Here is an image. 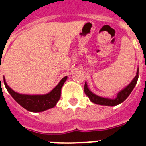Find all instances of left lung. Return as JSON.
<instances>
[{
	"instance_id": "1",
	"label": "left lung",
	"mask_w": 146,
	"mask_h": 146,
	"mask_svg": "<svg viewBox=\"0 0 146 146\" xmlns=\"http://www.w3.org/2000/svg\"><path fill=\"white\" fill-rule=\"evenodd\" d=\"M139 79V69L137 70L136 76H135L133 80L131 82L130 84H128L127 87H125V89H123L121 91H120L117 94V98L114 99H108V98H104L99 97L98 95L93 94L87 87V84L85 83L84 85V92L87 94V96L89 98V99L93 103L97 104H100V105H106V106H115L119 104L122 103L124 100H126V98H128L130 95L131 91L133 90L134 87H135V85L138 81Z\"/></svg>"
}]
</instances>
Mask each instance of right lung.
<instances>
[{
	"instance_id": "1",
	"label": "right lung",
	"mask_w": 146,
	"mask_h": 146,
	"mask_svg": "<svg viewBox=\"0 0 146 146\" xmlns=\"http://www.w3.org/2000/svg\"><path fill=\"white\" fill-rule=\"evenodd\" d=\"M66 79H67V76L63 77L51 92L44 95L21 94L16 93L11 88H10L6 84L4 79V83L6 87V89L7 90L10 94L11 95V97L21 107H23L24 108L26 109L29 111L41 112L56 106V104L60 98L61 88H62V85L64 84L65 81L66 80Z\"/></svg>"
}]
</instances>
